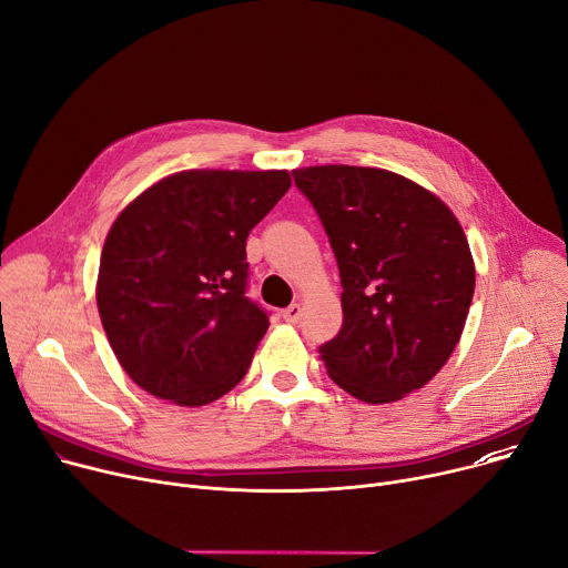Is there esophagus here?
<instances>
[{
    "label": "esophagus",
    "instance_id": "1",
    "mask_svg": "<svg viewBox=\"0 0 568 568\" xmlns=\"http://www.w3.org/2000/svg\"><path fill=\"white\" fill-rule=\"evenodd\" d=\"M282 318L286 321V323H297L300 318H302V307L297 302H293V304H288V307L282 312Z\"/></svg>",
    "mask_w": 568,
    "mask_h": 568
}]
</instances>
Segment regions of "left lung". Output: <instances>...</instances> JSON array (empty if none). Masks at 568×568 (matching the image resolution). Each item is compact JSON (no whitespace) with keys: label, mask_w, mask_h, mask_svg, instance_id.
<instances>
[{"label":"left lung","mask_w":568,"mask_h":568,"mask_svg":"<svg viewBox=\"0 0 568 568\" xmlns=\"http://www.w3.org/2000/svg\"><path fill=\"white\" fill-rule=\"evenodd\" d=\"M293 180L341 275L343 325L321 345L327 375L364 403L400 400L444 368L462 336L475 291L464 230L396 172L314 165Z\"/></svg>","instance_id":"8db88e82"}]
</instances>
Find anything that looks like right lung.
I'll use <instances>...</instances> for the list:
<instances>
[{"label":"right lung","mask_w":568,"mask_h":568,"mask_svg":"<svg viewBox=\"0 0 568 568\" xmlns=\"http://www.w3.org/2000/svg\"><path fill=\"white\" fill-rule=\"evenodd\" d=\"M288 186L286 170H186L118 215L98 310L120 366L148 394L202 407L245 377L268 329V312L245 295V241Z\"/></svg>","instance_id":"obj_1"}]
</instances>
